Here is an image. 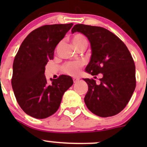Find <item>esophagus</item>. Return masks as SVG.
I'll return each mask as SVG.
<instances>
[{"instance_id":"esophagus-1","label":"esophagus","mask_w":147,"mask_h":147,"mask_svg":"<svg viewBox=\"0 0 147 147\" xmlns=\"http://www.w3.org/2000/svg\"><path fill=\"white\" fill-rule=\"evenodd\" d=\"M73 82H74V83H76V82H78V81L80 80V78H74L73 79Z\"/></svg>"}]
</instances>
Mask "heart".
Returning a JSON list of instances; mask_svg holds the SVG:
<instances>
[{
    "instance_id": "obj_1",
    "label": "heart",
    "mask_w": 147,
    "mask_h": 147,
    "mask_svg": "<svg viewBox=\"0 0 147 147\" xmlns=\"http://www.w3.org/2000/svg\"><path fill=\"white\" fill-rule=\"evenodd\" d=\"M73 45L77 47L82 45H87V40L82 34H75L72 38ZM82 63L80 62H70L65 64L63 67V70L69 75H77L80 71Z\"/></svg>"
}]
</instances>
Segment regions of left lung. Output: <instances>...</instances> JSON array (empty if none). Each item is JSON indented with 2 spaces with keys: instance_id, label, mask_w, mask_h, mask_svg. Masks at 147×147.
I'll list each match as a JSON object with an SVG mask.
<instances>
[{
  "instance_id": "8db88e82",
  "label": "left lung",
  "mask_w": 147,
  "mask_h": 147,
  "mask_svg": "<svg viewBox=\"0 0 147 147\" xmlns=\"http://www.w3.org/2000/svg\"><path fill=\"white\" fill-rule=\"evenodd\" d=\"M81 32L90 42L91 57L85 71L102 74L100 83L84 78L88 91L84 100L93 114L101 117L117 115L127 106L136 87L135 65L125 44L108 30L77 24L72 33ZM95 78V77H94Z\"/></svg>"
}]
</instances>
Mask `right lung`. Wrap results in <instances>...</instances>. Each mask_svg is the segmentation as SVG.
Instances as JSON below:
<instances>
[{"mask_svg":"<svg viewBox=\"0 0 147 147\" xmlns=\"http://www.w3.org/2000/svg\"><path fill=\"white\" fill-rule=\"evenodd\" d=\"M73 26L47 25L34 30L25 38L15 57L12 87L21 109L36 119L55 113L64 93L73 84L72 78L62 75L47 83L45 67L53 59L56 46Z\"/></svg>","mask_w":147,"mask_h":147,"instance_id":"1","label":"right lung"}]
</instances>
